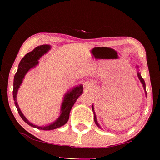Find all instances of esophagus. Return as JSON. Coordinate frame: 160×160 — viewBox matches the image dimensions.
<instances>
[{
  "label": "esophagus",
  "mask_w": 160,
  "mask_h": 160,
  "mask_svg": "<svg viewBox=\"0 0 160 160\" xmlns=\"http://www.w3.org/2000/svg\"><path fill=\"white\" fill-rule=\"evenodd\" d=\"M88 86H89V85H88Z\"/></svg>",
  "instance_id": "esophagus-1"
}]
</instances>
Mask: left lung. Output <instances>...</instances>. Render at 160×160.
Listing matches in <instances>:
<instances>
[{
	"label": "left lung",
	"mask_w": 160,
	"mask_h": 160,
	"mask_svg": "<svg viewBox=\"0 0 160 160\" xmlns=\"http://www.w3.org/2000/svg\"><path fill=\"white\" fill-rule=\"evenodd\" d=\"M136 68H137V75L138 77L139 80L140 81V82L142 83V87H143V89H144V91H145V96L147 97V92H146V90H145V80H143V78H142L141 76V74H140V70H139V67L138 66H136ZM92 112L94 113V123H95V124L97 125V126H98L99 128L102 129V128L101 127V126L99 125L98 121H97V116H96V114H95V112H94V105L92 104Z\"/></svg>",
	"instance_id": "8db88e82"
}]
</instances>
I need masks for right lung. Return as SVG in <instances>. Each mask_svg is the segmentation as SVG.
Segmentation results:
<instances>
[{"mask_svg": "<svg viewBox=\"0 0 160 160\" xmlns=\"http://www.w3.org/2000/svg\"><path fill=\"white\" fill-rule=\"evenodd\" d=\"M51 48L50 45L44 44L39 46L32 50L30 52H29L22 58L20 63L18 66V69L17 70L15 76H14V82H13V99L15 102V105L17 108L19 114L22 118V120L25 121L26 123H28L32 127H34L35 128L44 130V131H49V130H53L65 125L68 121L70 112L71 110L72 106L76 102L81 94L83 92V85H80L74 87L71 90L67 92L66 94L64 95L63 102H62L61 107V114L58 116V118L48 125L44 126H39L35 124L32 123L30 121H28L22 112L19 107V105L17 102V94L19 88L22 83V81L25 78V75L28 73V71L32 68L36 67L39 64V58L44 56V54L47 53L48 51Z\"/></svg>", "mask_w": 160, "mask_h": 160, "instance_id": "obj_1", "label": "right lung"}]
</instances>
